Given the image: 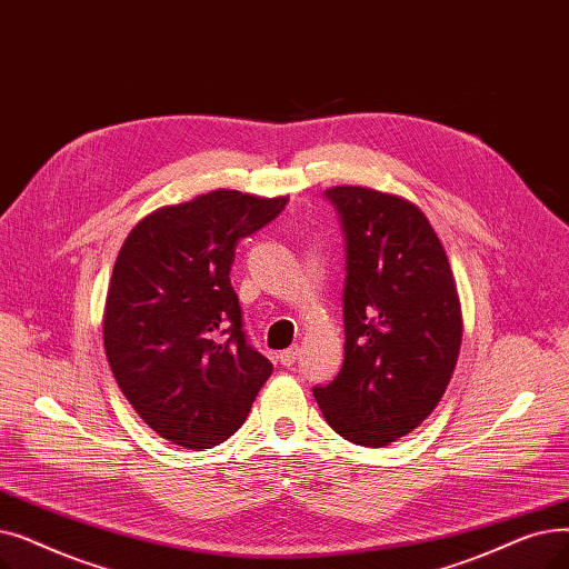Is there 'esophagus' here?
<instances>
[{
  "instance_id": "34e87169",
  "label": "esophagus",
  "mask_w": 569,
  "mask_h": 569,
  "mask_svg": "<svg viewBox=\"0 0 569 569\" xmlns=\"http://www.w3.org/2000/svg\"><path fill=\"white\" fill-rule=\"evenodd\" d=\"M298 353H300L298 346H290V349H286V351L279 353V362H281L283 367H292L295 360H298Z\"/></svg>"
}]
</instances>
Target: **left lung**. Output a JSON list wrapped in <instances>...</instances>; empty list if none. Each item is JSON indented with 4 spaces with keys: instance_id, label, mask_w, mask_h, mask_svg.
Segmentation results:
<instances>
[{
    "instance_id": "1",
    "label": "left lung",
    "mask_w": 569,
    "mask_h": 569,
    "mask_svg": "<svg viewBox=\"0 0 569 569\" xmlns=\"http://www.w3.org/2000/svg\"><path fill=\"white\" fill-rule=\"evenodd\" d=\"M346 246L343 365L313 398L330 428L381 449L421 426L458 362L451 267L423 211L360 186L326 190Z\"/></svg>"
}]
</instances>
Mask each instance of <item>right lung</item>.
Masks as SVG:
<instances>
[{"mask_svg":"<svg viewBox=\"0 0 569 569\" xmlns=\"http://www.w3.org/2000/svg\"><path fill=\"white\" fill-rule=\"evenodd\" d=\"M286 204L213 190L146 216L118 253L104 309L111 372L143 423L183 449L232 437L274 369L246 337L230 269L239 239Z\"/></svg>","mask_w":569,"mask_h":569,"instance_id":"1","label":"right lung"}]
</instances>
